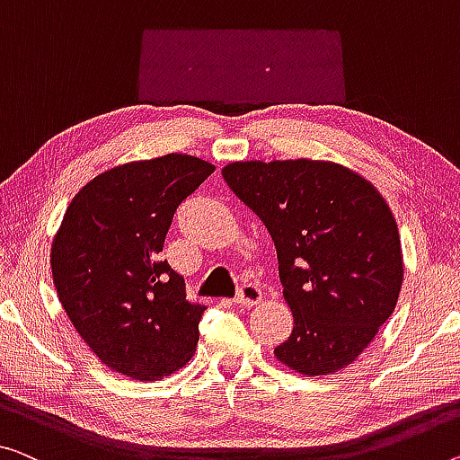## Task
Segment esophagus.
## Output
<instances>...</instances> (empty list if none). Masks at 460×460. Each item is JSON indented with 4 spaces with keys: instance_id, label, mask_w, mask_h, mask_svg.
<instances>
[{
    "instance_id": "1",
    "label": "esophagus",
    "mask_w": 460,
    "mask_h": 460,
    "mask_svg": "<svg viewBox=\"0 0 460 460\" xmlns=\"http://www.w3.org/2000/svg\"><path fill=\"white\" fill-rule=\"evenodd\" d=\"M261 298H263V294H261V289L257 284H243L238 289L236 294V302L243 304V306H254V304H259Z\"/></svg>"
}]
</instances>
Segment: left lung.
<instances>
[{
	"mask_svg": "<svg viewBox=\"0 0 460 460\" xmlns=\"http://www.w3.org/2000/svg\"><path fill=\"white\" fill-rule=\"evenodd\" d=\"M224 181L273 238L294 329L281 364L323 376L351 364L393 314L402 284L397 222L383 195L335 162H232Z\"/></svg>",
	"mask_w": 460,
	"mask_h": 460,
	"instance_id": "obj_1",
	"label": "left lung"
}]
</instances>
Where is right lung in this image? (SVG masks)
<instances>
[{"instance_id": "obj_1", "label": "right lung", "mask_w": 460, "mask_h": 460, "mask_svg": "<svg viewBox=\"0 0 460 460\" xmlns=\"http://www.w3.org/2000/svg\"><path fill=\"white\" fill-rule=\"evenodd\" d=\"M216 168L166 154L92 179L53 240V281L63 310L104 366L133 380H158L189 362L206 306L162 261L176 208Z\"/></svg>"}]
</instances>
